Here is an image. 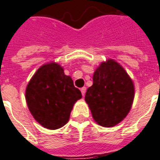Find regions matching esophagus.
Returning a JSON list of instances; mask_svg holds the SVG:
<instances>
[{"mask_svg":"<svg viewBox=\"0 0 160 160\" xmlns=\"http://www.w3.org/2000/svg\"><path fill=\"white\" fill-rule=\"evenodd\" d=\"M80 91H81V93H82V95L83 96H85V93H86V91H87V87H82L81 89H80Z\"/></svg>","mask_w":160,"mask_h":160,"instance_id":"34e87169","label":"esophagus"}]
</instances>
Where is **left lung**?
<instances>
[{"label":"left lung","instance_id":"8db88e82","mask_svg":"<svg viewBox=\"0 0 160 160\" xmlns=\"http://www.w3.org/2000/svg\"><path fill=\"white\" fill-rule=\"evenodd\" d=\"M93 84L85 100L92 118L103 127H113L126 118L133 104V81L120 64L113 60L102 62L93 74Z\"/></svg>","mask_w":160,"mask_h":160}]
</instances>
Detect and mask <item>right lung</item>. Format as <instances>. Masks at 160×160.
Listing matches in <instances>:
<instances>
[{
    "label": "right lung",
    "instance_id": "obj_1",
    "mask_svg": "<svg viewBox=\"0 0 160 160\" xmlns=\"http://www.w3.org/2000/svg\"><path fill=\"white\" fill-rule=\"evenodd\" d=\"M82 97L70 76L57 63L38 69L30 80L26 99L31 113L42 127L57 129L68 122L74 103Z\"/></svg>",
    "mask_w": 160,
    "mask_h": 160
}]
</instances>
